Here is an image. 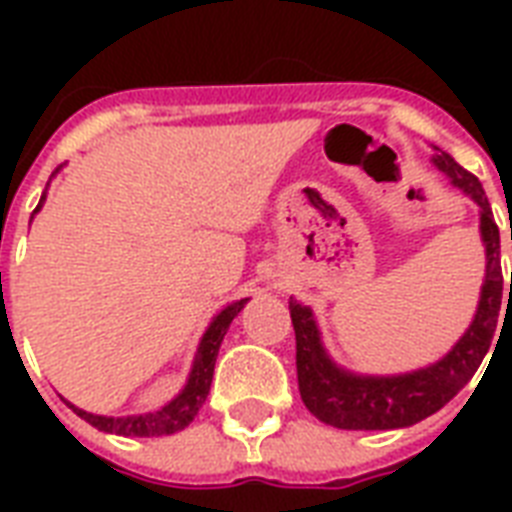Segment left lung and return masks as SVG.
<instances>
[{
  "instance_id": "8db88e82",
  "label": "left lung",
  "mask_w": 512,
  "mask_h": 512,
  "mask_svg": "<svg viewBox=\"0 0 512 512\" xmlns=\"http://www.w3.org/2000/svg\"><path fill=\"white\" fill-rule=\"evenodd\" d=\"M433 164L444 172L452 185L468 193L481 209V241L486 247V276L481 287L478 311L470 321L468 332L457 340L441 361L409 374H353L337 366L321 345V332L316 327L313 311L308 305L289 300V316L297 340V385L303 404L313 417L342 430H393L409 428L414 422L436 414L449 404L470 382L484 361L486 350L502 319V297L512 295L502 281L500 265V228L494 223L492 207L476 175L454 162L452 156L436 148ZM512 241V228H510ZM510 308V305H508ZM508 321V316H505ZM502 321V329H505Z\"/></svg>"
}]
</instances>
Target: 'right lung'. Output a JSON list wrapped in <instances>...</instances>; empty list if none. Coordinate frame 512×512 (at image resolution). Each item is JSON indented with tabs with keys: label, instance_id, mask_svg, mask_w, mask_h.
<instances>
[{
	"label": "right lung",
	"instance_id": "add662e5",
	"mask_svg": "<svg viewBox=\"0 0 512 512\" xmlns=\"http://www.w3.org/2000/svg\"><path fill=\"white\" fill-rule=\"evenodd\" d=\"M44 204V193L39 207ZM36 207V209H39ZM34 209V212H36ZM249 297L244 300H236V303L225 305L223 311L217 313L212 324L207 327L204 337L199 342V350H196V358H193L191 374L185 380L183 390L172 398L170 404H164L162 409L146 414H130V417H103V414H90L79 409L74 404H66L74 409L84 422H90L92 428L103 430V433H114V436H140V438H151V436H170V433H177V430L188 428L193 422V417L199 414L201 404L207 401L209 396V385H212V374H215V361H217V350H220V342H223L225 332L231 327V321L241 313V308L247 305Z\"/></svg>",
	"mask_w": 512,
	"mask_h": 512
}]
</instances>
